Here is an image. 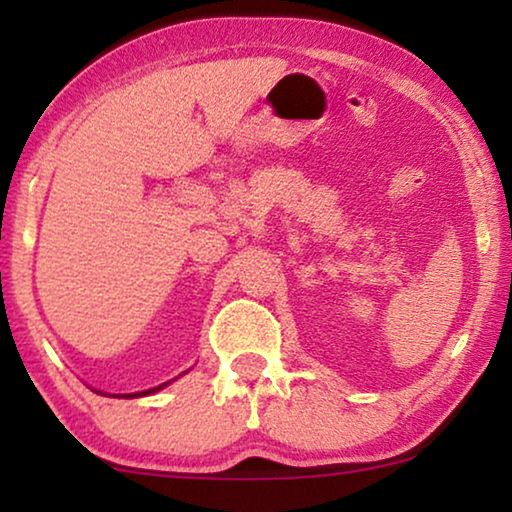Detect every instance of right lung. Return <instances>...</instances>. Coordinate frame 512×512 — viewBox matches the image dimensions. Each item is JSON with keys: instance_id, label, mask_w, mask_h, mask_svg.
Wrapping results in <instances>:
<instances>
[{"instance_id": "obj_1", "label": "right lung", "mask_w": 512, "mask_h": 512, "mask_svg": "<svg viewBox=\"0 0 512 512\" xmlns=\"http://www.w3.org/2000/svg\"><path fill=\"white\" fill-rule=\"evenodd\" d=\"M167 384L170 382H165V384H160V387H153V389H146V391H137V394H123L121 398H139V396H149V394H153V391H160L163 387H167Z\"/></svg>"}]
</instances>
